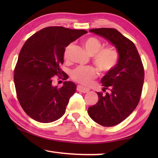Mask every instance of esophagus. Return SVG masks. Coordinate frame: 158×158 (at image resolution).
<instances>
[{"label": "esophagus", "instance_id": "esophagus-1", "mask_svg": "<svg viewBox=\"0 0 158 158\" xmlns=\"http://www.w3.org/2000/svg\"><path fill=\"white\" fill-rule=\"evenodd\" d=\"M77 90L79 92H81V93H86L89 91V89H85V88L81 86V85H77Z\"/></svg>", "mask_w": 158, "mask_h": 158}]
</instances>
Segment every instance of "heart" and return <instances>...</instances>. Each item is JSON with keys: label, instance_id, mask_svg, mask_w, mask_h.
<instances>
[{"label": "heart", "instance_id": "heart-1", "mask_svg": "<svg viewBox=\"0 0 158 158\" xmlns=\"http://www.w3.org/2000/svg\"><path fill=\"white\" fill-rule=\"evenodd\" d=\"M83 44L87 52L93 55V61L101 70L109 71L117 65L119 59L118 51L111 47H102L100 40L95 37H90L85 39ZM73 45L69 44L66 47L64 52L65 58H68L69 50ZM97 70L92 66H79L73 69L71 73L72 79L84 85H89L97 77Z\"/></svg>", "mask_w": 158, "mask_h": 158}]
</instances>
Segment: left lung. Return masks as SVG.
<instances>
[{"label": "left lung", "mask_w": 158, "mask_h": 158, "mask_svg": "<svg viewBox=\"0 0 158 158\" xmlns=\"http://www.w3.org/2000/svg\"><path fill=\"white\" fill-rule=\"evenodd\" d=\"M110 42L119 53L117 65L101 79L103 92L99 100L88 109L89 116L102 126L119 124L132 114L138 105L144 81V69L135 44L116 29L102 28L89 30Z\"/></svg>", "instance_id": "1"}]
</instances>
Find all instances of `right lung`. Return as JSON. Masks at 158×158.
<instances>
[{
	"label": "right lung",
	"mask_w": 158,
	"mask_h": 158,
	"mask_svg": "<svg viewBox=\"0 0 158 158\" xmlns=\"http://www.w3.org/2000/svg\"><path fill=\"white\" fill-rule=\"evenodd\" d=\"M85 33V30L51 26L33 34L21 48L14 73L16 92L23 111L35 121L52 123L65 114L77 85L66 81L58 88L52 81L56 75L60 79L64 75L60 66L65 47Z\"/></svg>",
	"instance_id": "add662e5"
}]
</instances>
